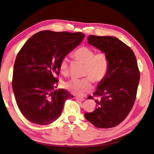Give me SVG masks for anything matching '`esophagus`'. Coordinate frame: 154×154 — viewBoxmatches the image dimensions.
I'll use <instances>...</instances> for the list:
<instances>
[{"instance_id":"1","label":"esophagus","mask_w":154,"mask_h":154,"mask_svg":"<svg viewBox=\"0 0 154 154\" xmlns=\"http://www.w3.org/2000/svg\"><path fill=\"white\" fill-rule=\"evenodd\" d=\"M75 99H77L78 101H82L85 100V99L84 97H79V96L75 97Z\"/></svg>"}]
</instances>
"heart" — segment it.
Returning a JSON list of instances; mask_svg holds the SVG:
<instances>
[{
	"label": "heart",
	"mask_w": 154,
	"mask_h": 154,
	"mask_svg": "<svg viewBox=\"0 0 154 154\" xmlns=\"http://www.w3.org/2000/svg\"><path fill=\"white\" fill-rule=\"evenodd\" d=\"M73 57L85 64L82 79H72L64 82V87L70 92L78 95H83L89 92L93 88V80L100 82L106 79L109 69V60L107 54L103 51L95 53L93 48L86 46L79 47L73 53ZM59 69L64 75L68 74V59H62Z\"/></svg>",
	"instance_id": "b5f03b06"
}]
</instances>
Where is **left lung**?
Instances as JSON below:
<instances>
[{"label":"left lung","mask_w":154,"mask_h":154,"mask_svg":"<svg viewBox=\"0 0 154 154\" xmlns=\"http://www.w3.org/2000/svg\"><path fill=\"white\" fill-rule=\"evenodd\" d=\"M90 45L107 54L109 60L108 74L100 82L94 97L96 108L85 113L88 121L99 128L117 126L127 116L133 108L140 80L136 57L133 50L117 38L89 35ZM88 99H94L92 96Z\"/></svg>","instance_id":"8db88e82"}]
</instances>
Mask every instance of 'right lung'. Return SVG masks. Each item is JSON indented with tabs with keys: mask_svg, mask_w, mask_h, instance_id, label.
Returning a JSON list of instances; mask_svg holds the SVG:
<instances>
[{
	"mask_svg": "<svg viewBox=\"0 0 154 154\" xmlns=\"http://www.w3.org/2000/svg\"><path fill=\"white\" fill-rule=\"evenodd\" d=\"M81 32L40 31L27 40L19 51L13 67L12 87L16 103L31 122L47 125L60 116L65 102L74 97L57 88L60 62L76 47Z\"/></svg>",
	"mask_w": 154,
	"mask_h": 154,
	"instance_id": "add662e5",
	"label": "right lung"
}]
</instances>
